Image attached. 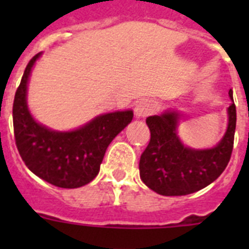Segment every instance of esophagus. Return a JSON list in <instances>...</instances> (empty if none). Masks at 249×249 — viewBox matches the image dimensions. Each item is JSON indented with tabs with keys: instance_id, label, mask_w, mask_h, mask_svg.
Segmentation results:
<instances>
[{
	"instance_id": "obj_1",
	"label": "esophagus",
	"mask_w": 249,
	"mask_h": 249,
	"mask_svg": "<svg viewBox=\"0 0 249 249\" xmlns=\"http://www.w3.org/2000/svg\"><path fill=\"white\" fill-rule=\"evenodd\" d=\"M155 109V103L151 100H141L137 102L135 107V114L137 118H144L153 112Z\"/></svg>"
}]
</instances>
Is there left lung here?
Segmentation results:
<instances>
[{
    "instance_id": "1",
    "label": "left lung",
    "mask_w": 249,
    "mask_h": 249,
    "mask_svg": "<svg viewBox=\"0 0 249 249\" xmlns=\"http://www.w3.org/2000/svg\"><path fill=\"white\" fill-rule=\"evenodd\" d=\"M227 108L226 133L212 148H191L178 136L181 113L169 108L147 117L151 140L141 156L140 176L148 188L162 196H186L214 182L230 162L236 131V106Z\"/></svg>"
}]
</instances>
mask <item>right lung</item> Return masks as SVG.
Masks as SVG:
<instances>
[{"mask_svg":"<svg viewBox=\"0 0 249 249\" xmlns=\"http://www.w3.org/2000/svg\"><path fill=\"white\" fill-rule=\"evenodd\" d=\"M37 53L28 62L13 101V131L22 160L31 172L61 188H78L100 172L106 149L126 128L133 111H116L94 117L72 131H56L41 124L28 109L27 87Z\"/></svg>","mask_w":249,"mask_h":249,"instance_id":"obj_1","label":"right lung"}]
</instances>
